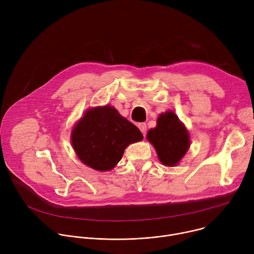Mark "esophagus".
I'll return each mask as SVG.
<instances>
[{"mask_svg":"<svg viewBox=\"0 0 254 254\" xmlns=\"http://www.w3.org/2000/svg\"><path fill=\"white\" fill-rule=\"evenodd\" d=\"M137 127H138L139 130L142 132V134H143V135L146 134V132H147V124L140 123V124H138V125H137Z\"/></svg>","mask_w":254,"mask_h":254,"instance_id":"obj_1","label":"esophagus"}]
</instances>
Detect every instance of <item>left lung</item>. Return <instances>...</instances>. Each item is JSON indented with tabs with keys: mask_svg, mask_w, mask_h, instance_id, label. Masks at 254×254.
I'll list each match as a JSON object with an SVG mask.
<instances>
[{
	"mask_svg": "<svg viewBox=\"0 0 254 254\" xmlns=\"http://www.w3.org/2000/svg\"><path fill=\"white\" fill-rule=\"evenodd\" d=\"M147 138L156 149L160 162L167 167L177 166L190 148L188 129L172 111L159 116L157 127L148 131Z\"/></svg>",
	"mask_w": 254,
	"mask_h": 254,
	"instance_id": "8db88e82",
	"label": "left lung"
}]
</instances>
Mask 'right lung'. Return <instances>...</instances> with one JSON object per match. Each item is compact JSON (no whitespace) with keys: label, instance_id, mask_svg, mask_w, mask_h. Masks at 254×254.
I'll return each instance as SVG.
<instances>
[{"label":"right lung","instance_id":"add662e5","mask_svg":"<svg viewBox=\"0 0 254 254\" xmlns=\"http://www.w3.org/2000/svg\"><path fill=\"white\" fill-rule=\"evenodd\" d=\"M142 138L140 130L111 105L89 108L71 131L79 160L100 172L114 169L128 144Z\"/></svg>","mask_w":254,"mask_h":254}]
</instances>
